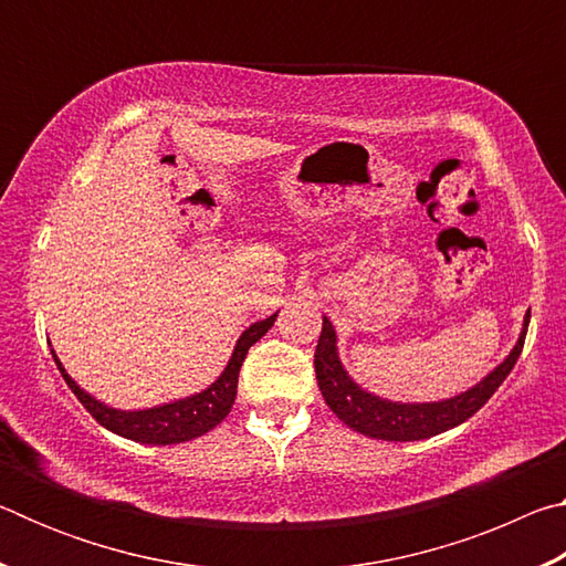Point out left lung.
Listing matches in <instances>:
<instances>
[{
	"label": "left lung",
	"instance_id": "left-lung-1",
	"mask_svg": "<svg viewBox=\"0 0 566 566\" xmlns=\"http://www.w3.org/2000/svg\"><path fill=\"white\" fill-rule=\"evenodd\" d=\"M526 327H530V312L524 317L520 339H516L514 349L506 354V359L496 364L490 375L476 381L474 387L442 401H415L411 405V401L381 399L361 389L349 377V371L344 369L337 349V332H334L327 317L322 319V334L317 352H314V371H317V381L327 407L354 432L371 439H385V442H419V439L442 434L447 429L462 424L490 401L502 381L510 377L516 359H520Z\"/></svg>",
	"mask_w": 566,
	"mask_h": 566
}]
</instances>
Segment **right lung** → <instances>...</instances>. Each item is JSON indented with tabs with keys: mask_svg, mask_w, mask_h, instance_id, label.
<instances>
[{
	"mask_svg": "<svg viewBox=\"0 0 566 566\" xmlns=\"http://www.w3.org/2000/svg\"><path fill=\"white\" fill-rule=\"evenodd\" d=\"M276 314H272V317H266L262 322H254L252 327H247L242 332V337L237 339L234 352L232 357H229L224 371L207 389L197 391V395H189L185 399H175V401H167V405L149 407V409L127 411V409H114L109 405H104V401L94 399L90 391H84L70 375H66V369L62 367V361L56 357L54 349H52V357H54L56 369L62 371L66 387L74 391V397L82 401V407L87 409L102 427H107L109 432L142 444H159V447L179 444V442H189V439L207 434L209 429H214L219 421L229 415V409H232L237 399L239 369H242L247 352L254 342H260L264 334L274 327Z\"/></svg>",
	"mask_w": 566,
	"mask_h": 566,
	"instance_id": "obj_1",
	"label": "right lung"
}]
</instances>
